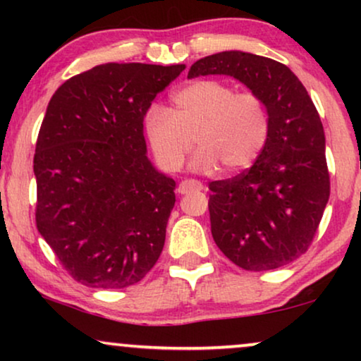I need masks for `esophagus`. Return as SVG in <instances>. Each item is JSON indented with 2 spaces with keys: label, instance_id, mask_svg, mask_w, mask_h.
<instances>
[{
  "label": "esophagus",
  "instance_id": "34e87169",
  "mask_svg": "<svg viewBox=\"0 0 361 361\" xmlns=\"http://www.w3.org/2000/svg\"><path fill=\"white\" fill-rule=\"evenodd\" d=\"M202 189H204V184H202L200 180L185 179L180 182L179 187H177V192H179V194H189L192 190H202Z\"/></svg>",
  "mask_w": 361,
  "mask_h": 361
}]
</instances>
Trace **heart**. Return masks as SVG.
<instances>
[{
  "label": "heart",
  "instance_id": "obj_1",
  "mask_svg": "<svg viewBox=\"0 0 361 361\" xmlns=\"http://www.w3.org/2000/svg\"><path fill=\"white\" fill-rule=\"evenodd\" d=\"M271 133L264 98L238 92L216 80L189 83L172 95V108L154 105L145 116V136L157 164L174 172L184 164L192 140L200 147L192 167L226 172L250 167L263 152Z\"/></svg>",
  "mask_w": 361,
  "mask_h": 361
}]
</instances>
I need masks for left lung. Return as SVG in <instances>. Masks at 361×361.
Wrapping results in <instances>:
<instances>
[{
  "instance_id": "8db88e82",
  "label": "left lung",
  "mask_w": 361,
  "mask_h": 361,
  "mask_svg": "<svg viewBox=\"0 0 361 361\" xmlns=\"http://www.w3.org/2000/svg\"><path fill=\"white\" fill-rule=\"evenodd\" d=\"M230 75L264 98L271 133L250 169L209 184L212 236L246 271L278 269L304 255L330 195L325 135L307 90L284 63L241 51L197 61L189 78Z\"/></svg>"
}]
</instances>
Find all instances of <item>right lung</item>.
Returning a JSON list of instances; mask_svg holds the SVG:
<instances>
[{
  "mask_svg": "<svg viewBox=\"0 0 361 361\" xmlns=\"http://www.w3.org/2000/svg\"><path fill=\"white\" fill-rule=\"evenodd\" d=\"M185 66L102 63L62 83L39 130V233L88 288L140 283L164 248L176 182L146 156L142 121Z\"/></svg>",
  "mask_w": 361,
  "mask_h": 361,
  "instance_id": "right-lung-1",
  "label": "right lung"
}]
</instances>
